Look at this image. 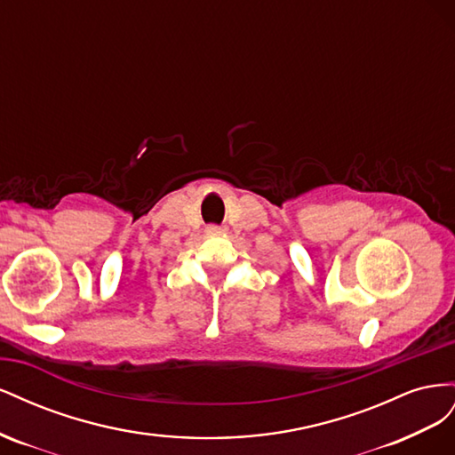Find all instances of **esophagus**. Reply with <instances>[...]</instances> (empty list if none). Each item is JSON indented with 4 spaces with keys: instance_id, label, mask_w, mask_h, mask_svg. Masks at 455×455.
<instances>
[{
    "instance_id": "34e87169",
    "label": "esophagus",
    "mask_w": 455,
    "mask_h": 455,
    "mask_svg": "<svg viewBox=\"0 0 455 455\" xmlns=\"http://www.w3.org/2000/svg\"><path fill=\"white\" fill-rule=\"evenodd\" d=\"M222 231H224L222 226H216V224L206 226V233H209V235H218V233H222Z\"/></svg>"
}]
</instances>
